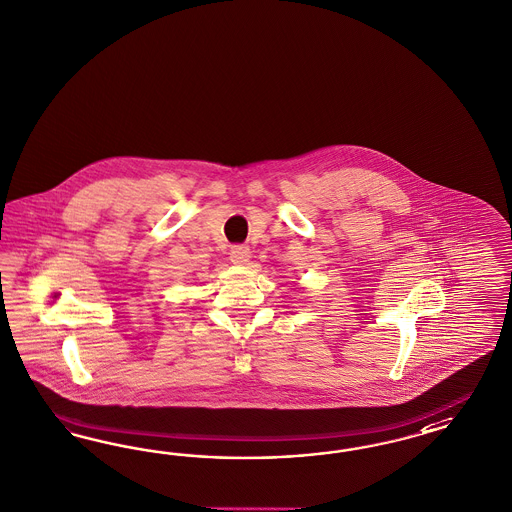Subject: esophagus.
Masks as SVG:
<instances>
[{
	"label": "esophagus",
	"instance_id": "obj_1",
	"mask_svg": "<svg viewBox=\"0 0 512 512\" xmlns=\"http://www.w3.org/2000/svg\"><path fill=\"white\" fill-rule=\"evenodd\" d=\"M230 260L235 265L247 264L250 260V250L245 245H235V247H231Z\"/></svg>",
	"mask_w": 512,
	"mask_h": 512
}]
</instances>
